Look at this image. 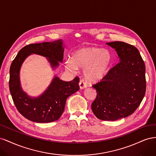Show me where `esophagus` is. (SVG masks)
<instances>
[{
	"instance_id": "1",
	"label": "esophagus",
	"mask_w": 156,
	"mask_h": 156,
	"mask_svg": "<svg viewBox=\"0 0 156 156\" xmlns=\"http://www.w3.org/2000/svg\"><path fill=\"white\" fill-rule=\"evenodd\" d=\"M79 84V87L81 89H84L87 87V84L85 83V82L84 81V80H82V79L80 80Z\"/></svg>"
}]
</instances>
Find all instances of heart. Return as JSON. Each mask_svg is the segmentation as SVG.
<instances>
[{"instance_id":"1","label":"heart","mask_w":156,"mask_h":156,"mask_svg":"<svg viewBox=\"0 0 156 156\" xmlns=\"http://www.w3.org/2000/svg\"><path fill=\"white\" fill-rule=\"evenodd\" d=\"M112 61L111 52L105 49L83 47L75 51L66 68L72 72L83 68L84 76L88 81L98 82L104 77Z\"/></svg>"}]
</instances>
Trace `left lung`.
Returning a JSON list of instances; mask_svg holds the SVG:
<instances>
[{"label": "left lung", "mask_w": 156, "mask_h": 156, "mask_svg": "<svg viewBox=\"0 0 156 156\" xmlns=\"http://www.w3.org/2000/svg\"><path fill=\"white\" fill-rule=\"evenodd\" d=\"M106 44L115 49L120 62L93 85L97 97L91 107L98 119L115 121L133 114L140 104L146 92V69L135 46L122 41Z\"/></svg>", "instance_id": "obj_1"}]
</instances>
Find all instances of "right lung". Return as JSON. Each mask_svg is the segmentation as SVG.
I'll list each match as a JSON object with an SVG mask.
<instances>
[{"mask_svg":"<svg viewBox=\"0 0 156 156\" xmlns=\"http://www.w3.org/2000/svg\"><path fill=\"white\" fill-rule=\"evenodd\" d=\"M64 45L62 40L32 44L22 48L13 60L10 69L9 87L18 111L30 121L48 123L57 120L64 111L67 98L79 90L78 77L66 82L55 75L50 84L41 95L32 97L23 90L20 81V70L28 56L38 55L48 60L52 69L58 67L64 58Z\"/></svg>","mask_w":156,"mask_h":156,"instance_id":"add662e5","label":"right lung"}]
</instances>
